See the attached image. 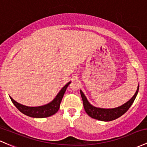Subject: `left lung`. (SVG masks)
I'll return each mask as SVG.
<instances>
[{
    "mask_svg": "<svg viewBox=\"0 0 147 147\" xmlns=\"http://www.w3.org/2000/svg\"><path fill=\"white\" fill-rule=\"evenodd\" d=\"M139 91V86L137 87V91L135 95L132 96L130 100H129L127 103H124L122 106H119L118 108L115 109H100V108L94 107V106L91 105L89 102L87 101L86 96H84V93L80 90V94H81L82 98L83 105H84V110L88 115L91 118L96 119V120H101V121H111V120H115L118 118L123 114L125 113L128 109H129L132 104L135 101L136 96H137V93Z\"/></svg>",
    "mask_w": 147,
    "mask_h": 147,
    "instance_id": "obj_1",
    "label": "left lung"
}]
</instances>
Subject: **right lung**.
<instances>
[{
  "label": "right lung",
  "mask_w": 147,
  "mask_h": 147,
  "mask_svg": "<svg viewBox=\"0 0 147 147\" xmlns=\"http://www.w3.org/2000/svg\"><path fill=\"white\" fill-rule=\"evenodd\" d=\"M69 84H70V82L62 88L61 90L60 91L59 93L58 94V95L55 96V98L53 101L48 104L44 105V106H37V107H29V106H24V105L18 103L15 100L12 99L11 97H10V98L13 104L15 106V107L24 115H28L29 117H32V118H47V117L53 115L58 112L63 95H64L66 89Z\"/></svg>",
  "instance_id": "1"
}]
</instances>
